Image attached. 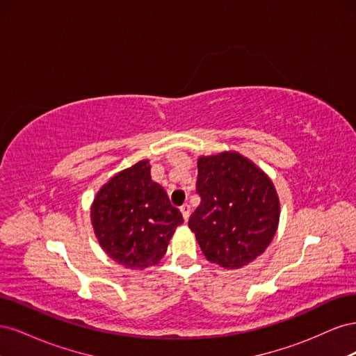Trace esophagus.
Here are the masks:
<instances>
[{"label": "esophagus", "mask_w": 356, "mask_h": 356, "mask_svg": "<svg viewBox=\"0 0 356 356\" xmlns=\"http://www.w3.org/2000/svg\"><path fill=\"white\" fill-rule=\"evenodd\" d=\"M179 209H181L182 217H184V220L187 221V220H188V217H190V207H188V204L186 203V204H182V207H181Z\"/></svg>", "instance_id": "34e87169"}]
</instances>
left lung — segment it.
I'll list each match as a JSON object with an SVG mask.
<instances>
[{
	"label": "left lung",
	"instance_id": "left-lung-1",
	"mask_svg": "<svg viewBox=\"0 0 356 356\" xmlns=\"http://www.w3.org/2000/svg\"><path fill=\"white\" fill-rule=\"evenodd\" d=\"M200 204L188 220L207 260L241 268L270 245L281 204L272 179L250 159L224 152L197 159Z\"/></svg>",
	"mask_w": 356,
	"mask_h": 356
}]
</instances>
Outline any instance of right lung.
Masks as SVG:
<instances>
[{"label": "right lung", "mask_w": 356, "mask_h": 356, "mask_svg": "<svg viewBox=\"0 0 356 356\" xmlns=\"http://www.w3.org/2000/svg\"><path fill=\"white\" fill-rule=\"evenodd\" d=\"M149 161L118 172L96 195L90 218L102 250L127 268L157 264L175 229L184 222L163 187L152 179Z\"/></svg>", "instance_id": "obj_1"}]
</instances>
